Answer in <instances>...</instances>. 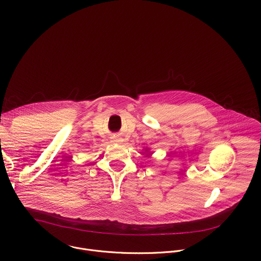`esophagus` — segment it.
I'll return each mask as SVG.
<instances>
[{
    "label": "esophagus",
    "mask_w": 261,
    "mask_h": 261,
    "mask_svg": "<svg viewBox=\"0 0 261 261\" xmlns=\"http://www.w3.org/2000/svg\"><path fill=\"white\" fill-rule=\"evenodd\" d=\"M111 141H113L114 143L121 144V143H123V138L119 137L118 135H113V136H111Z\"/></svg>",
    "instance_id": "esophagus-1"
}]
</instances>
